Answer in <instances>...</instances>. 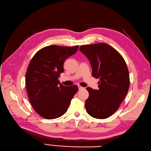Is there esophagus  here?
Here are the masks:
<instances>
[{
  "instance_id": "esophagus-1",
  "label": "esophagus",
  "mask_w": 151,
  "mask_h": 151,
  "mask_svg": "<svg viewBox=\"0 0 151 151\" xmlns=\"http://www.w3.org/2000/svg\"><path fill=\"white\" fill-rule=\"evenodd\" d=\"M78 89H84V87H82V86H78Z\"/></svg>"
}]
</instances>
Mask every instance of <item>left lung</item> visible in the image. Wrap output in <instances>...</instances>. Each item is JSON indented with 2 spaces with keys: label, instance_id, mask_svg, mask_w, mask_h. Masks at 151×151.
Instances as JSON below:
<instances>
[{
  "label": "left lung",
  "instance_id": "left-lung-1",
  "mask_svg": "<svg viewBox=\"0 0 151 151\" xmlns=\"http://www.w3.org/2000/svg\"><path fill=\"white\" fill-rule=\"evenodd\" d=\"M79 50L86 55L92 68V75L100 79L99 89L87 87L89 96L86 109L90 116L105 119L114 114L127 94L130 80L124 58L105 43L81 45Z\"/></svg>",
  "mask_w": 151,
  "mask_h": 151
}]
</instances>
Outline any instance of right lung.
I'll return each mask as SVG.
<instances>
[{
    "instance_id": "1",
    "label": "right lung",
    "mask_w": 151,
    "mask_h": 151,
    "mask_svg": "<svg viewBox=\"0 0 151 151\" xmlns=\"http://www.w3.org/2000/svg\"><path fill=\"white\" fill-rule=\"evenodd\" d=\"M79 45L45 47L34 55L26 75V87L31 106L42 117L55 119L67 111L78 86L66 87L58 80L64 72V63Z\"/></svg>"
}]
</instances>
